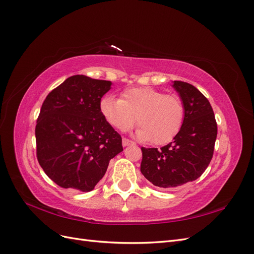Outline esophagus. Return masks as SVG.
I'll list each match as a JSON object with an SVG mask.
<instances>
[{
  "instance_id": "34e87169",
  "label": "esophagus",
  "mask_w": 254,
  "mask_h": 254,
  "mask_svg": "<svg viewBox=\"0 0 254 254\" xmlns=\"http://www.w3.org/2000/svg\"><path fill=\"white\" fill-rule=\"evenodd\" d=\"M122 144H123V147H127V146H131V144H135V143L132 140H129L127 138H123L122 139Z\"/></svg>"
}]
</instances>
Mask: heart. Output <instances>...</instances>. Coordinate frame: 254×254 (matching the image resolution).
Instances as JSON below:
<instances>
[{"mask_svg":"<svg viewBox=\"0 0 254 254\" xmlns=\"http://www.w3.org/2000/svg\"><path fill=\"white\" fill-rule=\"evenodd\" d=\"M99 108L104 119L119 131H128L138 122L137 138L152 140L155 144L170 142L182 128L185 118L180 97L165 95L151 87L127 89L120 99L105 96L101 99Z\"/></svg>","mask_w":254,"mask_h":254,"instance_id":"obj_1","label":"heart"}]
</instances>
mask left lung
<instances>
[{"mask_svg":"<svg viewBox=\"0 0 254 254\" xmlns=\"http://www.w3.org/2000/svg\"><path fill=\"white\" fill-rule=\"evenodd\" d=\"M185 108L182 128L167 146L141 148L140 171L161 188H175L197 180L214 154L217 123L208 100L191 84L173 82Z\"/></svg>","mask_w":254,"mask_h":254,"instance_id":"1","label":"left lung"}]
</instances>
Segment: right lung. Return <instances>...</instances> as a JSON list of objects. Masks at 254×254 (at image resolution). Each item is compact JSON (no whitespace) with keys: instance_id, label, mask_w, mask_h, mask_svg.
Returning <instances> with one entry per match:
<instances>
[{"instance_id":"add662e5","label":"right lung","mask_w":254,"mask_h":254,"mask_svg":"<svg viewBox=\"0 0 254 254\" xmlns=\"http://www.w3.org/2000/svg\"><path fill=\"white\" fill-rule=\"evenodd\" d=\"M111 85L73 75L43 101L35 128L36 154L46 175L63 188L92 190L111 159L123 151L121 136L99 108Z\"/></svg>"}]
</instances>
